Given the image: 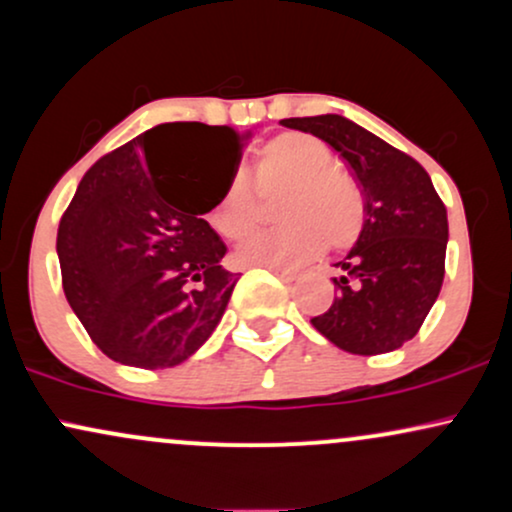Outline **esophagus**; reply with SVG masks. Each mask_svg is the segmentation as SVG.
<instances>
[{
  "mask_svg": "<svg viewBox=\"0 0 512 512\" xmlns=\"http://www.w3.org/2000/svg\"><path fill=\"white\" fill-rule=\"evenodd\" d=\"M269 269V272H272V274H276V276H279V279H284V281H293V279H296V272H291V269H281V267H267Z\"/></svg>",
  "mask_w": 512,
  "mask_h": 512,
  "instance_id": "obj_1",
  "label": "esophagus"
}]
</instances>
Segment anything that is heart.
<instances>
[{
    "label": "heart",
    "instance_id": "obj_1",
    "mask_svg": "<svg viewBox=\"0 0 512 512\" xmlns=\"http://www.w3.org/2000/svg\"><path fill=\"white\" fill-rule=\"evenodd\" d=\"M255 185L262 195L286 190L274 231L257 233L238 248V260L262 267H298L322 248L344 250L361 236L366 202L358 182L334 168L330 146L310 134L289 132L262 149ZM260 219V202L245 178L226 185L209 211V223L228 240L245 238Z\"/></svg>",
    "mask_w": 512,
    "mask_h": 512
}]
</instances>
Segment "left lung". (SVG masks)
Returning a JSON list of instances; mask_svg holds the SVG:
<instances>
[{
	"label": "left lung",
	"mask_w": 512,
	"mask_h": 512,
	"mask_svg": "<svg viewBox=\"0 0 512 512\" xmlns=\"http://www.w3.org/2000/svg\"><path fill=\"white\" fill-rule=\"evenodd\" d=\"M354 170L366 221L334 276L337 298L313 317L334 346L358 356L395 351L424 325L445 276L448 211L419 161L342 115L289 117Z\"/></svg>",
	"instance_id": "left-lung-1"
}]
</instances>
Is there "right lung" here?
Listing matches in <instances>:
<instances>
[{"instance_id":"add662e5","label":"right lung","mask_w":512,"mask_h":512,"mask_svg":"<svg viewBox=\"0 0 512 512\" xmlns=\"http://www.w3.org/2000/svg\"><path fill=\"white\" fill-rule=\"evenodd\" d=\"M250 134L151 127L93 163L57 231L62 286L88 337L122 366L173 368L211 337L238 276L204 221Z\"/></svg>"}]
</instances>
